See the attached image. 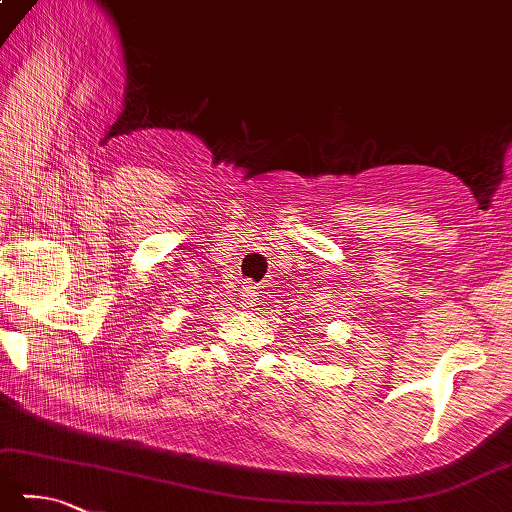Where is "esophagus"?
Segmentation results:
<instances>
[{"mask_svg": "<svg viewBox=\"0 0 512 512\" xmlns=\"http://www.w3.org/2000/svg\"><path fill=\"white\" fill-rule=\"evenodd\" d=\"M245 298H243V305L245 307H249V305H252L254 303V296H256V287H252V285H247L245 287V294H243Z\"/></svg>", "mask_w": 512, "mask_h": 512, "instance_id": "obj_1", "label": "esophagus"}]
</instances>
